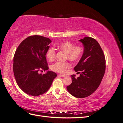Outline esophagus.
Listing matches in <instances>:
<instances>
[{
  "label": "esophagus",
  "mask_w": 123,
  "mask_h": 123,
  "mask_svg": "<svg viewBox=\"0 0 123 123\" xmlns=\"http://www.w3.org/2000/svg\"><path fill=\"white\" fill-rule=\"evenodd\" d=\"M59 76H62V77H65V76H66L65 75H63V74H59Z\"/></svg>",
  "instance_id": "34e87169"
}]
</instances>
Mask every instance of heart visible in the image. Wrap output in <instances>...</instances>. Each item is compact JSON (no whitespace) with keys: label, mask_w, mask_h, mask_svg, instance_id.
I'll list each match as a JSON object with an SVG mask.
<instances>
[{"label":"heart","mask_w":123,"mask_h":123,"mask_svg":"<svg viewBox=\"0 0 123 123\" xmlns=\"http://www.w3.org/2000/svg\"><path fill=\"white\" fill-rule=\"evenodd\" d=\"M57 47L66 52V58L72 62L79 61L84 52V48L82 45L78 44L74 46L73 43L68 41L59 43L57 45ZM55 49L53 47L50 48L46 52L47 58L50 62H53L55 58ZM70 66L68 62H57L51 66V69L55 72L64 73Z\"/></svg>","instance_id":"obj_1"}]
</instances>
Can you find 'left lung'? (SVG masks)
Masks as SVG:
<instances>
[{
	"mask_svg": "<svg viewBox=\"0 0 123 123\" xmlns=\"http://www.w3.org/2000/svg\"><path fill=\"white\" fill-rule=\"evenodd\" d=\"M80 41L84 46L80 60L74 69L80 76L75 79L72 75V83L67 89L77 98H84L92 94L98 88L106 70V59L103 51L95 39L85 37Z\"/></svg>",
	"mask_w": 123,
	"mask_h": 123,
	"instance_id": "obj_1",
	"label": "left lung"
}]
</instances>
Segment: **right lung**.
<instances>
[{
    "instance_id": "obj_1",
    "label": "right lung",
    "mask_w": 123,
    "mask_h": 123,
    "mask_svg": "<svg viewBox=\"0 0 123 123\" xmlns=\"http://www.w3.org/2000/svg\"><path fill=\"white\" fill-rule=\"evenodd\" d=\"M52 41L40 35H32L22 42L15 51L13 59V72L19 87L25 93L38 96L50 88L57 74L48 71L43 74L39 71L49 69L46 52Z\"/></svg>"
}]
</instances>
